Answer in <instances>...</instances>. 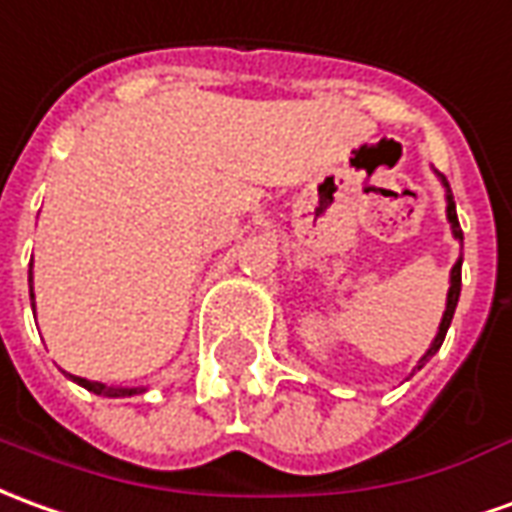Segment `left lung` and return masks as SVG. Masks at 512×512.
<instances>
[{
  "instance_id": "1",
  "label": "left lung",
  "mask_w": 512,
  "mask_h": 512,
  "mask_svg": "<svg viewBox=\"0 0 512 512\" xmlns=\"http://www.w3.org/2000/svg\"><path fill=\"white\" fill-rule=\"evenodd\" d=\"M443 182V188H446V219L452 224V235H455L457 241H463V230H460V221H457V210H455V199H452V191H449V182L443 174H438ZM460 268H463V257H457V263L452 266V280H449V293H446V310H443L441 318V327H438V335H435V341L430 343V349H427V355L421 357V363L418 368L424 366L427 360H430L438 349H441L443 338H446V330H449V324H452V316H455V307L457 299H460Z\"/></svg>"
}]
</instances>
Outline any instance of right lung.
Instances as JSON below:
<instances>
[{
    "label": "right lung",
    "mask_w": 512,
    "mask_h": 512,
    "mask_svg": "<svg viewBox=\"0 0 512 512\" xmlns=\"http://www.w3.org/2000/svg\"><path fill=\"white\" fill-rule=\"evenodd\" d=\"M30 299H32V310H35V293H32V266H30ZM71 380L77 382V385H82L85 391L96 393V396H135V393H144L146 388H113V385H105V382H91L85 380V377H74V374H69Z\"/></svg>",
    "instance_id": "1"
}]
</instances>
